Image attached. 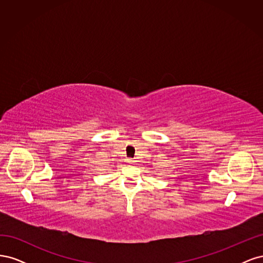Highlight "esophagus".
Here are the masks:
<instances>
[{"label":"esophagus","mask_w":263,"mask_h":263,"mask_svg":"<svg viewBox=\"0 0 263 263\" xmlns=\"http://www.w3.org/2000/svg\"><path fill=\"white\" fill-rule=\"evenodd\" d=\"M127 163H128V164H133V163H134V160H133V159H127Z\"/></svg>","instance_id":"esophagus-1"}]
</instances>
